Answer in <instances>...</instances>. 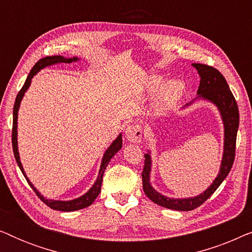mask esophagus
<instances>
[{
    "mask_svg": "<svg viewBox=\"0 0 252 252\" xmlns=\"http://www.w3.org/2000/svg\"><path fill=\"white\" fill-rule=\"evenodd\" d=\"M126 139L132 143H140L142 140V128L140 125H129L125 130Z\"/></svg>",
    "mask_w": 252,
    "mask_h": 252,
    "instance_id": "1",
    "label": "esophagus"
}]
</instances>
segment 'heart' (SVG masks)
<instances>
[{
  "label": "heart",
  "instance_id": "heart-1",
  "mask_svg": "<svg viewBox=\"0 0 252 252\" xmlns=\"http://www.w3.org/2000/svg\"><path fill=\"white\" fill-rule=\"evenodd\" d=\"M161 82H163V78L156 74L150 75L144 81V91L146 92L154 93L158 89L153 104L155 112L157 113L164 112L170 109L181 97L182 93L185 91V84L179 79H173V80L165 82L159 88Z\"/></svg>",
  "mask_w": 252,
  "mask_h": 252
}]
</instances>
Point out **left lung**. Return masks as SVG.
Listing matches in <instances>:
<instances>
[{"label":"left lung","instance_id":"obj_1","mask_svg":"<svg viewBox=\"0 0 252 252\" xmlns=\"http://www.w3.org/2000/svg\"><path fill=\"white\" fill-rule=\"evenodd\" d=\"M191 65L197 70L198 75L201 77V81H199L197 89L198 96L195 99H205V101L213 103L218 108L220 116H221L223 123V132H225L223 133V137H225L223 139V154L219 173L211 186L205 191H203L202 194L187 198L166 197V196L158 192L151 186L150 151H148V154L144 155L146 159H144V167L142 172L144 194L154 203H156V204L163 206V208L177 210V211H191V210L198 208L199 205H202L217 190V188L225 180L229 173L230 168L233 166L234 158H235L236 134L240 123L239 108H237L235 98H234L223 75L217 68L209 66V65L198 63H194ZM190 104L191 102L186 104L185 106Z\"/></svg>","mask_w":252,"mask_h":252}]
</instances>
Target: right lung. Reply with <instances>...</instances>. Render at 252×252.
<instances>
[{"instance_id":"add662e5","label":"right lung","mask_w":252,"mask_h":252,"mask_svg":"<svg viewBox=\"0 0 252 252\" xmlns=\"http://www.w3.org/2000/svg\"><path fill=\"white\" fill-rule=\"evenodd\" d=\"M79 61L78 57H73V58H66L63 56H47L44 58H41V60L37 62V63L34 65L32 70L29 73V77H27L25 84H24L23 88L20 89V92L18 93L16 97V102H15V106H13V123H12V148H13V154H15V158L17 164L22 171V173L24 174V177L26 178L27 182L31 186V188L35 191V194L39 196L41 201L49 206V208L57 210V211H64V212H70V211H77V210H81L87 208V206L92 205L93 202L95 201L96 197H97L99 192H101V186H102V180H103V174H104V171L106 166H108L109 161L111 160V158L115 156V155L118 153V151L122 149L123 147V137L122 134H119L117 136V139L113 141V142L110 144V147L105 150L104 155H103L102 161H101V166H99V172L97 175V179L94 182V185L92 186L91 189L84 194L80 197L75 198V199H71V201H56V199H48L46 197H43L42 195L40 194V191L34 187L32 182L30 181V179L27 178V175L24 171L23 165L20 163V157H19V153H18V141H17V120H18V110L20 106V102L25 95V93L27 89H29L31 82H32V79L34 75H35L37 72L42 68L47 67V66H51V65L55 64H60V63H72V62H77Z\"/></svg>"}]
</instances>
